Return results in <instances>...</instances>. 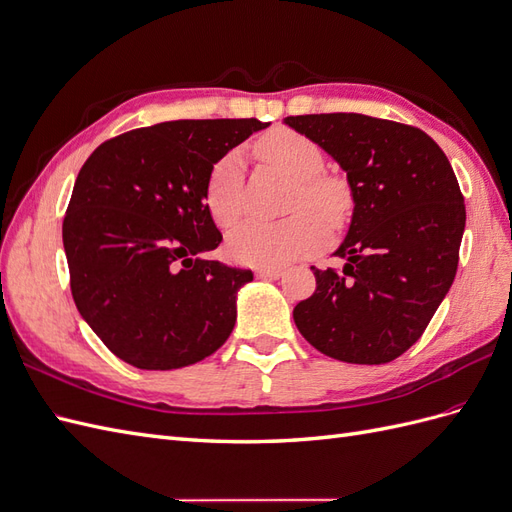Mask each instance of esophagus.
Segmentation results:
<instances>
[{
    "mask_svg": "<svg viewBox=\"0 0 512 512\" xmlns=\"http://www.w3.org/2000/svg\"><path fill=\"white\" fill-rule=\"evenodd\" d=\"M256 275L258 277H262V280H280V277L284 275V271L282 269H258L256 271Z\"/></svg>",
    "mask_w": 512,
    "mask_h": 512,
    "instance_id": "34e87169",
    "label": "esophagus"
}]
</instances>
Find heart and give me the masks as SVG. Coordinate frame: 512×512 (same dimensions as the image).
Returning a JSON list of instances; mask_svg holds the SVG:
<instances>
[{
	"mask_svg": "<svg viewBox=\"0 0 512 512\" xmlns=\"http://www.w3.org/2000/svg\"><path fill=\"white\" fill-rule=\"evenodd\" d=\"M256 156L294 181L286 211L280 222L247 220L230 230L226 254L250 267H284L309 256L327 243L331 230L344 228L354 211V194L348 179L324 173L322 151L312 138L290 130L273 128L256 141ZM205 207L211 220L228 228L241 215V158L230 151L215 162L205 183Z\"/></svg>",
	"mask_w": 512,
	"mask_h": 512,
	"instance_id": "heart-1",
	"label": "heart"
}]
</instances>
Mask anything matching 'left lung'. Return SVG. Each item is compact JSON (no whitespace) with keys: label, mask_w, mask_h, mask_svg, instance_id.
Instances as JSON below:
<instances>
[{"label":"left lung","mask_w":512,"mask_h":512,"mask_svg":"<svg viewBox=\"0 0 512 512\" xmlns=\"http://www.w3.org/2000/svg\"><path fill=\"white\" fill-rule=\"evenodd\" d=\"M346 170L354 194L342 271L316 269L294 324L322 354L382 365L427 329L451 288L466 205L453 166L414 126L359 113L286 117Z\"/></svg>","instance_id":"obj_1"}]
</instances>
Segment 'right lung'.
I'll return each instance as SVG.
<instances>
[{
	"instance_id": "right-lung-1",
	"label": "right lung",
	"mask_w": 512,
	"mask_h": 512,
	"mask_svg": "<svg viewBox=\"0 0 512 512\" xmlns=\"http://www.w3.org/2000/svg\"><path fill=\"white\" fill-rule=\"evenodd\" d=\"M258 119H179L104 141L76 177L64 218L70 290L121 361L179 369L235 329L250 269L205 258L222 243L205 207L211 166L267 128Z\"/></svg>"
}]
</instances>
